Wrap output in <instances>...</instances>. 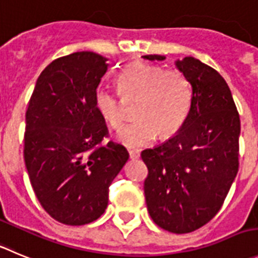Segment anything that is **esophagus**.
I'll use <instances>...</instances> for the list:
<instances>
[{
    "label": "esophagus",
    "mask_w": 258,
    "mask_h": 258,
    "mask_svg": "<svg viewBox=\"0 0 258 258\" xmlns=\"http://www.w3.org/2000/svg\"><path fill=\"white\" fill-rule=\"evenodd\" d=\"M128 154L131 159H137L139 156H140V151L139 150H128Z\"/></svg>",
    "instance_id": "1"
}]
</instances>
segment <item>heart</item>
<instances>
[{
	"instance_id": "1",
	"label": "heart",
	"mask_w": 258,
	"mask_h": 258,
	"mask_svg": "<svg viewBox=\"0 0 258 258\" xmlns=\"http://www.w3.org/2000/svg\"><path fill=\"white\" fill-rule=\"evenodd\" d=\"M117 91L124 102L137 100L134 117L117 139L127 148H143L158 136L168 139L183 126L191 107V86L183 74L163 67L135 62L115 79ZM94 104L112 128L124 122L121 100L105 89L96 90Z\"/></svg>"
}]
</instances>
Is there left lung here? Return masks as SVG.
Masks as SVG:
<instances>
[{
    "instance_id": "8db88e82",
    "label": "left lung",
    "mask_w": 258,
    "mask_h": 258,
    "mask_svg": "<svg viewBox=\"0 0 258 258\" xmlns=\"http://www.w3.org/2000/svg\"><path fill=\"white\" fill-rule=\"evenodd\" d=\"M144 58L163 61L164 56ZM191 84V107L177 135L141 153L148 167L146 205L156 225L175 234L208 224L239 168L240 119L221 75L194 57L175 62Z\"/></svg>"
}]
</instances>
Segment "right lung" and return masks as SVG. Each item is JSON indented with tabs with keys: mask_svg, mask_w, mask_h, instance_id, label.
I'll list each match as a JSON object with an SVG mask.
<instances>
[{
	"mask_svg": "<svg viewBox=\"0 0 258 258\" xmlns=\"http://www.w3.org/2000/svg\"><path fill=\"white\" fill-rule=\"evenodd\" d=\"M107 58L76 52L48 64L25 114L24 160L42 208L66 225H84L105 211L112 180L128 160L109 136L94 96Z\"/></svg>",
	"mask_w": 258,
	"mask_h": 258,
	"instance_id": "right-lung-1",
	"label": "right lung"
}]
</instances>
